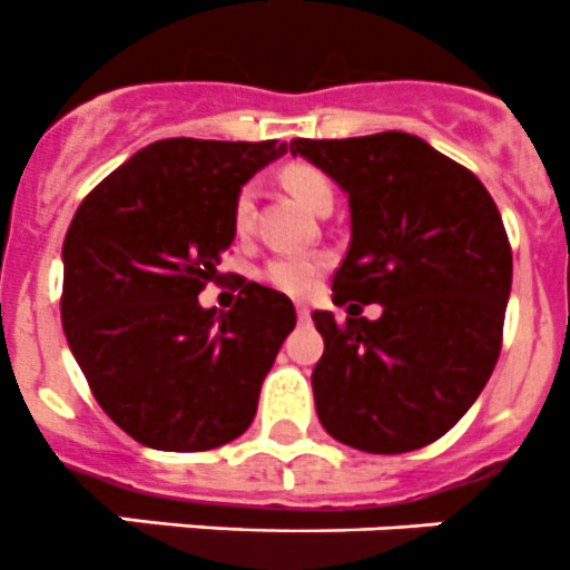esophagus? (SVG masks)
I'll return each instance as SVG.
<instances>
[{"label":"esophagus","instance_id":"1","mask_svg":"<svg viewBox=\"0 0 570 570\" xmlns=\"http://www.w3.org/2000/svg\"><path fill=\"white\" fill-rule=\"evenodd\" d=\"M296 316H299V322H307V320H311V307L296 305Z\"/></svg>","mask_w":570,"mask_h":570}]
</instances>
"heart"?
Wrapping results in <instances>:
<instances>
[{"instance_id":"heart-1","label":"heart","mask_w":570,"mask_h":570,"mask_svg":"<svg viewBox=\"0 0 570 570\" xmlns=\"http://www.w3.org/2000/svg\"><path fill=\"white\" fill-rule=\"evenodd\" d=\"M282 180H285V186H288L302 203H307L313 212L333 197L327 175L311 164L285 166ZM254 200H257V186H254V183H245L243 189L237 191V200H234V226H237L239 234L250 228V220H254ZM325 268L327 259L320 257V254H279V257L265 263L259 276L268 282L271 288L279 291V294L307 296L316 291Z\"/></svg>"}]
</instances>
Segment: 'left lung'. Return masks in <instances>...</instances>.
<instances>
[{"label": "left lung", "mask_w": 570, "mask_h": 570, "mask_svg": "<svg viewBox=\"0 0 570 570\" xmlns=\"http://www.w3.org/2000/svg\"><path fill=\"white\" fill-rule=\"evenodd\" d=\"M347 195L350 245L313 322L316 415L336 441L401 455L446 435L487 387L511 294V248L487 186L426 140L379 132L291 140ZM350 301H379L375 323ZM357 313L353 314L352 311Z\"/></svg>", "instance_id": "8db88e82"}]
</instances>
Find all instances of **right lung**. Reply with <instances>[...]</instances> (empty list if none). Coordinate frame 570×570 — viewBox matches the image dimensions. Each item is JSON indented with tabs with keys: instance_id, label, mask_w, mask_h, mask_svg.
Listing matches in <instances>:
<instances>
[{
	"instance_id": "obj_1",
	"label": "right lung",
	"mask_w": 570,
	"mask_h": 570,
	"mask_svg": "<svg viewBox=\"0 0 570 570\" xmlns=\"http://www.w3.org/2000/svg\"><path fill=\"white\" fill-rule=\"evenodd\" d=\"M288 146L166 138L83 197L67 228L61 325L101 410L160 452H206L257 415L294 331V302L245 282L232 311L203 307L234 243V200Z\"/></svg>"
}]
</instances>
